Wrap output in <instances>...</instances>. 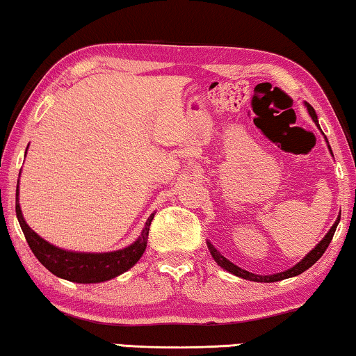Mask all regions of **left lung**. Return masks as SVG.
<instances>
[{"mask_svg": "<svg viewBox=\"0 0 356 356\" xmlns=\"http://www.w3.org/2000/svg\"><path fill=\"white\" fill-rule=\"evenodd\" d=\"M306 105V108H308V113H309V116L311 118H313V121L316 123V126H318L319 128V123H318V115H316V111H314V108L313 106H311L309 104H305ZM321 129V128H319ZM327 140V139H325ZM329 144V143H327ZM330 149V147H329ZM330 154H332V150H330ZM339 222H340V216L337 217V220H335V223L332 227H330V230L327 232V235H325L323 240H321L318 245L314 246V250H311L308 254H306L303 259H301L298 264L296 266H293L291 267V269H286L285 272H279V274H272V275H257V274H252V272H248V270H245V269H241V267H238V266H235L233 264L232 261H228L227 257H223L220 252H218L216 248H213V245H211V241H207V248H209V251H211V254H212V257L213 259H216V262L220 267H223V269L225 270H228L230 272V274H233V275H236V277H241V279H246V280H252V282H266V284H269V282H279V280H284V279H290V277H295V275H300V274H303V272L306 270V269H309L311 266L314 264L316 261L319 259L321 256L324 254V251L327 250V246L330 245V241H332V236H334V233H335V228H337V225H339Z\"/></svg>", "mask_w": 356, "mask_h": 356, "instance_id": "8db88e82", "label": "left lung"}]
</instances>
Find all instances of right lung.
<instances>
[{
  "label": "right lung",
  "mask_w": 356,
  "mask_h": 356,
  "mask_svg": "<svg viewBox=\"0 0 356 356\" xmlns=\"http://www.w3.org/2000/svg\"><path fill=\"white\" fill-rule=\"evenodd\" d=\"M16 216L21 225L24 236L31 246V250L38 261L47 267L51 274L60 279L76 282V284H99L110 279H115L131 269L136 262L144 254L147 246L149 228L152 222L154 213L145 222L144 230L133 245L123 248V250L111 252H76L61 250L53 246L37 235L24 220L21 206H19V181L16 189Z\"/></svg>",
  "instance_id": "right-lung-1"
}]
</instances>
